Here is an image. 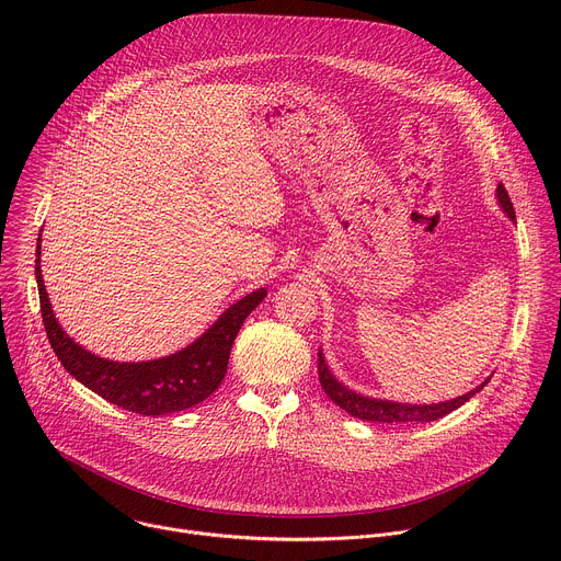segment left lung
Listing matches in <instances>:
<instances>
[{
	"label": "left lung",
	"mask_w": 561,
	"mask_h": 561,
	"mask_svg": "<svg viewBox=\"0 0 561 561\" xmlns=\"http://www.w3.org/2000/svg\"><path fill=\"white\" fill-rule=\"evenodd\" d=\"M497 199L504 208V213L515 219V208H513V202L508 197V191L506 186L500 182L497 186ZM319 359H317V373H319V383H322L324 392L333 399V402L346 411L348 415L357 417V420H366V422H379V424H426V422H435L448 413H453L455 409H459L461 404H466L468 399L482 390L489 379L477 386L474 390L457 397V399H450V402H444V404H433V407H415V404H394V402H381V399H368V397H362L353 390H348L346 386H342L329 370L322 353H317Z\"/></svg>",
	"instance_id": "1"
}]
</instances>
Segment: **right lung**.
<instances>
[{
  "label": "right lung",
  "mask_w": 561,
  "mask_h": 561,
  "mask_svg": "<svg viewBox=\"0 0 561 561\" xmlns=\"http://www.w3.org/2000/svg\"><path fill=\"white\" fill-rule=\"evenodd\" d=\"M39 242L42 237L37 239L35 260L39 310L46 337L57 359L77 381H82L87 388L104 397L106 402L148 417L193 409L217 390L226 375L230 348L239 329L266 297V290L260 288L239 299L195 344L171 357L137 364L108 362L84 351L59 329L42 279Z\"/></svg>",
  "instance_id": "right-lung-1"
}]
</instances>
